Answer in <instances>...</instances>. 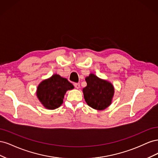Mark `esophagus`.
I'll list each match as a JSON object with an SVG mask.
<instances>
[{"label": "esophagus", "mask_w": 158, "mask_h": 158, "mask_svg": "<svg viewBox=\"0 0 158 158\" xmlns=\"http://www.w3.org/2000/svg\"><path fill=\"white\" fill-rule=\"evenodd\" d=\"M74 85V87L76 89H79L80 88V85L79 83H75Z\"/></svg>", "instance_id": "esophagus-1"}]
</instances>
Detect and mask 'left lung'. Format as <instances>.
I'll list each match as a JSON object with an SVG mask.
<instances>
[{
	"label": "left lung",
	"mask_w": 158,
	"mask_h": 158,
	"mask_svg": "<svg viewBox=\"0 0 158 158\" xmlns=\"http://www.w3.org/2000/svg\"><path fill=\"white\" fill-rule=\"evenodd\" d=\"M87 86L82 92L85 102L88 106L96 110H103L112 103L114 93L113 84L106 80L99 78L91 73L85 78Z\"/></svg>",
	"instance_id": "1"
}]
</instances>
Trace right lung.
<instances>
[{"label":"right lung","instance_id":"right-lung-1","mask_svg":"<svg viewBox=\"0 0 158 158\" xmlns=\"http://www.w3.org/2000/svg\"><path fill=\"white\" fill-rule=\"evenodd\" d=\"M74 88L67 79L55 74L38 85L36 95L43 106L47 109L53 110L63 104L66 92Z\"/></svg>","mask_w":158,"mask_h":158}]
</instances>
